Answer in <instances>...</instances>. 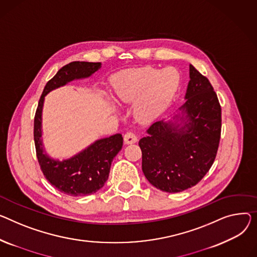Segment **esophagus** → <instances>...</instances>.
I'll return each mask as SVG.
<instances>
[{
    "mask_svg": "<svg viewBox=\"0 0 257 257\" xmlns=\"http://www.w3.org/2000/svg\"><path fill=\"white\" fill-rule=\"evenodd\" d=\"M124 142L126 145H132L138 142V136L135 135V133L133 132H127L124 135Z\"/></svg>",
    "mask_w": 257,
    "mask_h": 257,
    "instance_id": "1",
    "label": "esophagus"
}]
</instances>
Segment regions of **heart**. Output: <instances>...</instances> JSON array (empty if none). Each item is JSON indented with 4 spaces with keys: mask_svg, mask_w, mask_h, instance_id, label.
<instances>
[{
    "mask_svg": "<svg viewBox=\"0 0 257 257\" xmlns=\"http://www.w3.org/2000/svg\"><path fill=\"white\" fill-rule=\"evenodd\" d=\"M179 84V73L173 68H138L118 72L112 78L115 99L121 103H135L134 115L144 123L161 115L173 101Z\"/></svg>",
    "mask_w": 257,
    "mask_h": 257,
    "instance_id": "obj_1",
    "label": "heart"
}]
</instances>
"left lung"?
<instances>
[{
	"instance_id": "left-lung-1",
	"label": "left lung",
	"mask_w": 257,
	"mask_h": 257,
	"mask_svg": "<svg viewBox=\"0 0 257 257\" xmlns=\"http://www.w3.org/2000/svg\"><path fill=\"white\" fill-rule=\"evenodd\" d=\"M185 103L170 119L155 122L139 145L143 172L157 189L176 193L195 186L216 158L221 106L209 79L189 66Z\"/></svg>"
}]
</instances>
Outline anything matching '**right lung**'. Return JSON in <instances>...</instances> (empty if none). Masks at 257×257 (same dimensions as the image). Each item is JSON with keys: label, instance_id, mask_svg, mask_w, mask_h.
I'll use <instances>...</instances> for the list:
<instances>
[{"label": "right lung", "instance_id": "1", "mask_svg": "<svg viewBox=\"0 0 257 257\" xmlns=\"http://www.w3.org/2000/svg\"><path fill=\"white\" fill-rule=\"evenodd\" d=\"M101 63L72 62L62 67L45 85L34 119V141L39 165L46 180L59 191L71 196L97 192L108 179L112 159L122 150V134L95 141L76 155L54 159L45 153L42 140V110L45 96L75 79L88 78L101 68Z\"/></svg>", "mask_w": 257, "mask_h": 257}]
</instances>
